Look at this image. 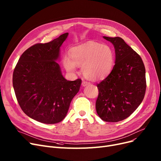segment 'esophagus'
I'll list each match as a JSON object with an SVG mask.
<instances>
[{
    "label": "esophagus",
    "instance_id": "obj_1",
    "mask_svg": "<svg viewBox=\"0 0 161 161\" xmlns=\"http://www.w3.org/2000/svg\"><path fill=\"white\" fill-rule=\"evenodd\" d=\"M89 84H90V83L87 82L86 81H82V86L83 87H86V86H88Z\"/></svg>",
    "mask_w": 161,
    "mask_h": 161
}]
</instances>
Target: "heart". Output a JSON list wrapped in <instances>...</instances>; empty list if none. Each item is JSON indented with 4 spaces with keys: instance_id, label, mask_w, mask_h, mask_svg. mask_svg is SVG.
Returning <instances> with one entry per match:
<instances>
[{
    "instance_id": "heart-1",
    "label": "heart",
    "mask_w": 161,
    "mask_h": 161,
    "mask_svg": "<svg viewBox=\"0 0 161 161\" xmlns=\"http://www.w3.org/2000/svg\"><path fill=\"white\" fill-rule=\"evenodd\" d=\"M114 62L113 48L93 41L74 47L70 51V57L65 56L63 58V65L67 72L73 73L76 66L82 67L83 75L92 81L107 77L113 69Z\"/></svg>"
}]
</instances>
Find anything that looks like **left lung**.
<instances>
[{
  "label": "left lung",
  "instance_id": "1",
  "mask_svg": "<svg viewBox=\"0 0 161 161\" xmlns=\"http://www.w3.org/2000/svg\"><path fill=\"white\" fill-rule=\"evenodd\" d=\"M103 38L113 45L114 66L97 85L96 110L105 122H116L130 116L140 105L145 93V68L142 58L119 37Z\"/></svg>",
  "mask_w": 161,
  "mask_h": 161
}]
</instances>
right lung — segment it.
<instances>
[{
	"instance_id": "obj_1",
	"label": "right lung",
	"mask_w": 161,
	"mask_h": 161,
	"mask_svg": "<svg viewBox=\"0 0 161 161\" xmlns=\"http://www.w3.org/2000/svg\"><path fill=\"white\" fill-rule=\"evenodd\" d=\"M68 33L48 43L34 45L21 56L13 73V87L24 113L39 122L52 124L66 117L78 93L81 80L68 81L62 75L60 47Z\"/></svg>"
}]
</instances>
